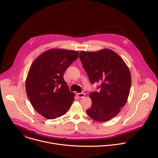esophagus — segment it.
Returning <instances> with one entry per match:
<instances>
[{
    "label": "esophagus",
    "instance_id": "1",
    "mask_svg": "<svg viewBox=\"0 0 158 158\" xmlns=\"http://www.w3.org/2000/svg\"><path fill=\"white\" fill-rule=\"evenodd\" d=\"M77 96L79 98H84L85 96V94L84 92H81V93H78L77 94Z\"/></svg>",
    "mask_w": 158,
    "mask_h": 158
}]
</instances>
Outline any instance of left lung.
<instances>
[{
    "mask_svg": "<svg viewBox=\"0 0 158 158\" xmlns=\"http://www.w3.org/2000/svg\"><path fill=\"white\" fill-rule=\"evenodd\" d=\"M79 58L90 83H100L98 91L89 94L92 106L86 110L87 115L97 122L111 120L120 112L129 95L131 77L128 66L109 49L82 51Z\"/></svg>",
    "mask_w": 158,
    "mask_h": 158,
    "instance_id": "obj_1",
    "label": "left lung"
}]
</instances>
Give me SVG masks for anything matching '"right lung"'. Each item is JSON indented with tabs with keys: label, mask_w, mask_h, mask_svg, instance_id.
I'll use <instances>...</instances> for the list:
<instances>
[{
	"label": "right lung",
	"mask_w": 158,
	"mask_h": 158,
	"mask_svg": "<svg viewBox=\"0 0 158 158\" xmlns=\"http://www.w3.org/2000/svg\"><path fill=\"white\" fill-rule=\"evenodd\" d=\"M79 57V52L61 49L48 50L32 63L26 80L28 98L35 110L48 119L64 115L74 100L63 76Z\"/></svg>",
	"instance_id": "add662e5"
}]
</instances>
